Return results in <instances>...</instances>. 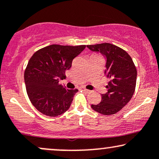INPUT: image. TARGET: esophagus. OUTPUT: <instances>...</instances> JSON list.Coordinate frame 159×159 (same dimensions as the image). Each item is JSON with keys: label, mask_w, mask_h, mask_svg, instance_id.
<instances>
[{"label": "esophagus", "mask_w": 159, "mask_h": 159, "mask_svg": "<svg viewBox=\"0 0 159 159\" xmlns=\"http://www.w3.org/2000/svg\"><path fill=\"white\" fill-rule=\"evenodd\" d=\"M79 90H82V91H84V92H86V93H89V92H90V90H87V89H86L85 87H80Z\"/></svg>", "instance_id": "34e87169"}]
</instances>
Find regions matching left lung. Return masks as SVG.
I'll use <instances>...</instances> for the list:
<instances>
[{"mask_svg": "<svg viewBox=\"0 0 159 159\" xmlns=\"http://www.w3.org/2000/svg\"><path fill=\"white\" fill-rule=\"evenodd\" d=\"M87 46L105 57V73L110 79L106 86L107 93L102 94L100 103L91 105V107L103 115L116 114L130 101L135 90L137 69L134 62L125 50L111 43Z\"/></svg>", "mask_w": 159, "mask_h": 159, "instance_id": "8db88e82", "label": "left lung"}]
</instances>
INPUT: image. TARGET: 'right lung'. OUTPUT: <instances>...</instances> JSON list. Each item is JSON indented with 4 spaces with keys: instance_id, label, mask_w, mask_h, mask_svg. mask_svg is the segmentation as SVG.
<instances>
[{
    "instance_id": "1",
    "label": "right lung",
    "mask_w": 159,
    "mask_h": 159,
    "mask_svg": "<svg viewBox=\"0 0 159 159\" xmlns=\"http://www.w3.org/2000/svg\"><path fill=\"white\" fill-rule=\"evenodd\" d=\"M86 45H51L39 49L29 60L25 82L29 99L42 114L59 116L70 107L77 89L68 90L59 83L65 72Z\"/></svg>"
}]
</instances>
